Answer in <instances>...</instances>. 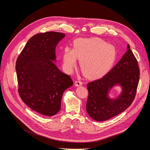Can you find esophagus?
Returning <instances> with one entry per match:
<instances>
[{"instance_id": "esophagus-1", "label": "esophagus", "mask_w": 150, "mask_h": 150, "mask_svg": "<svg viewBox=\"0 0 150 150\" xmlns=\"http://www.w3.org/2000/svg\"><path fill=\"white\" fill-rule=\"evenodd\" d=\"M82 84H83V83L80 80H76L75 81V84L76 86H80L82 85Z\"/></svg>"}]
</instances>
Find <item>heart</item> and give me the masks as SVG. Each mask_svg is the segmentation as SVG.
I'll list each match as a JSON object with an SVG mask.
<instances>
[{"label":"heart","mask_w":150,"mask_h":150,"mask_svg":"<svg viewBox=\"0 0 150 150\" xmlns=\"http://www.w3.org/2000/svg\"><path fill=\"white\" fill-rule=\"evenodd\" d=\"M113 47L101 39H77L74 42V49L66 47L62 54V67L70 74L79 59V66L85 76L97 77L105 73L115 59Z\"/></svg>","instance_id":"obj_1"}]
</instances>
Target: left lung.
<instances>
[{"label": "left lung", "instance_id": "left-lung-1", "mask_svg": "<svg viewBox=\"0 0 150 150\" xmlns=\"http://www.w3.org/2000/svg\"><path fill=\"white\" fill-rule=\"evenodd\" d=\"M139 75L137 61L128 44L127 52L107 74L88 83L86 111L89 115L101 122L125 111L135 98ZM115 85L121 86L122 92L117 98H109L108 93Z\"/></svg>", "mask_w": 150, "mask_h": 150}]
</instances>
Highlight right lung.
I'll return each instance as SVG.
<instances>
[{
    "instance_id": "add662e5",
    "label": "right lung",
    "mask_w": 150,
    "mask_h": 150,
    "mask_svg": "<svg viewBox=\"0 0 150 150\" xmlns=\"http://www.w3.org/2000/svg\"><path fill=\"white\" fill-rule=\"evenodd\" d=\"M64 36L54 31L34 35L16 63L20 97L30 108L45 116L59 112L63 93L74 84L54 63L55 48Z\"/></svg>"
}]
</instances>
